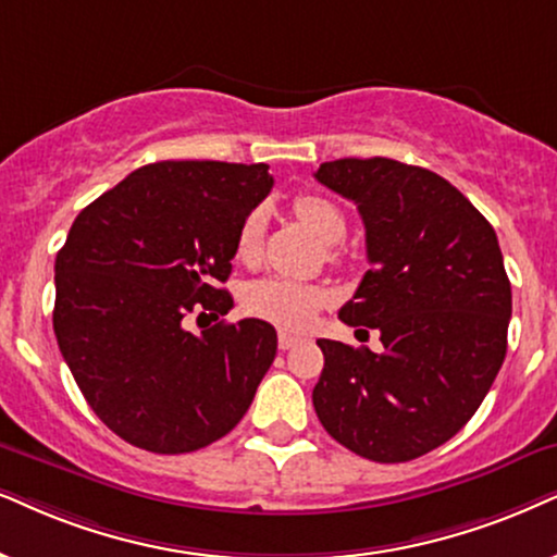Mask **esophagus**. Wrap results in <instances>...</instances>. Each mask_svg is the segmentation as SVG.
I'll use <instances>...</instances> for the list:
<instances>
[{
    "label": "esophagus",
    "instance_id": "obj_1",
    "mask_svg": "<svg viewBox=\"0 0 557 557\" xmlns=\"http://www.w3.org/2000/svg\"><path fill=\"white\" fill-rule=\"evenodd\" d=\"M300 342H302L300 336L287 334V331H280V334H277V344H280V349H293L295 344H300Z\"/></svg>",
    "mask_w": 557,
    "mask_h": 557
}]
</instances>
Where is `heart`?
Instances as JSON below:
<instances>
[{
  "label": "heart",
  "instance_id": "heart-1",
  "mask_svg": "<svg viewBox=\"0 0 557 557\" xmlns=\"http://www.w3.org/2000/svg\"><path fill=\"white\" fill-rule=\"evenodd\" d=\"M295 215L300 218L302 226H308L323 244L342 242L347 221L336 202L321 195H300L293 202ZM264 215L262 210H251L244 218L236 234V257L242 262H255L259 249H262ZM244 311L255 319L270 321L283 329H306L313 315L329 302V290L313 283H300V280L287 277H264L251 283L244 290Z\"/></svg>",
  "mask_w": 557,
  "mask_h": 557
}]
</instances>
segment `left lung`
Returning a JSON list of instances; mask_svg holds the SVG:
<instances>
[{"mask_svg": "<svg viewBox=\"0 0 557 557\" xmlns=\"http://www.w3.org/2000/svg\"><path fill=\"white\" fill-rule=\"evenodd\" d=\"M315 180L357 206L370 270L339 319L383 355L319 339L321 424L375 462L432 453L468 424L506 357L511 285L496 231L445 177L400 161L336 159Z\"/></svg>", "mask_w": 557, "mask_h": 557, "instance_id": "left-lung-1", "label": "left lung"}]
</instances>
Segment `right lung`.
<instances>
[{"label":"right lung","mask_w":557,"mask_h":557,"mask_svg":"<svg viewBox=\"0 0 557 557\" xmlns=\"http://www.w3.org/2000/svg\"><path fill=\"white\" fill-rule=\"evenodd\" d=\"M267 164L157 161L76 215L55 255L53 331L91 411L133 447L195 453L228 434L277 355L267 321L215 323L236 234L270 195Z\"/></svg>","instance_id":"1"}]
</instances>
